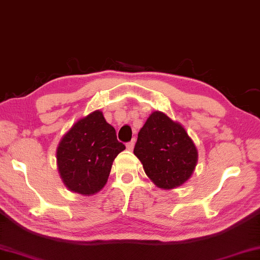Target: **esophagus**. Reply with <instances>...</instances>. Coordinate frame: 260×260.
<instances>
[{"label": "esophagus", "mask_w": 260, "mask_h": 260, "mask_svg": "<svg viewBox=\"0 0 260 260\" xmlns=\"http://www.w3.org/2000/svg\"><path fill=\"white\" fill-rule=\"evenodd\" d=\"M134 145H135V139H133V141H130V142L126 143V149L127 150H133L134 149Z\"/></svg>", "instance_id": "1"}]
</instances>
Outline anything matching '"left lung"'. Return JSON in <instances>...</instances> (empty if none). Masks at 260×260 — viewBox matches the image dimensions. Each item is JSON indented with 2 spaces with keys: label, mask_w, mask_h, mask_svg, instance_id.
I'll use <instances>...</instances> for the list:
<instances>
[{
  "label": "left lung",
  "mask_w": 260,
  "mask_h": 260,
  "mask_svg": "<svg viewBox=\"0 0 260 260\" xmlns=\"http://www.w3.org/2000/svg\"><path fill=\"white\" fill-rule=\"evenodd\" d=\"M134 153L149 178L167 190L190 178L198 156L185 129L159 111L152 112L139 130Z\"/></svg>",
  "instance_id": "1"
}]
</instances>
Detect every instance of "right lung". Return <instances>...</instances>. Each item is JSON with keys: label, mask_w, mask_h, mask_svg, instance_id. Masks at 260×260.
Segmentation results:
<instances>
[{"label": "right lung", "mask_w": 260, "mask_h": 260, "mask_svg": "<svg viewBox=\"0 0 260 260\" xmlns=\"http://www.w3.org/2000/svg\"><path fill=\"white\" fill-rule=\"evenodd\" d=\"M124 149L102 112L93 111L75 123L59 143V175L73 192H99L107 183L112 161Z\"/></svg>", "instance_id": "1"}]
</instances>
